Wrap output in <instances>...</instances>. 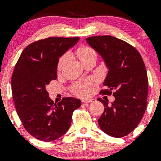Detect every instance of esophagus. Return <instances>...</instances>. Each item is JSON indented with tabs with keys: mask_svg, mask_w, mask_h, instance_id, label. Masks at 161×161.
<instances>
[{
	"mask_svg": "<svg viewBox=\"0 0 161 161\" xmlns=\"http://www.w3.org/2000/svg\"><path fill=\"white\" fill-rule=\"evenodd\" d=\"M95 100L94 98H84L82 100L83 103H90V102H94Z\"/></svg>",
	"mask_w": 161,
	"mask_h": 161,
	"instance_id": "1",
	"label": "esophagus"
}]
</instances>
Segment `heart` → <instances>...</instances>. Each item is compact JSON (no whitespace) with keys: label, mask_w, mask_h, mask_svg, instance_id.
<instances>
[{"label":"heart","mask_w":161,"mask_h":161,"mask_svg":"<svg viewBox=\"0 0 161 161\" xmlns=\"http://www.w3.org/2000/svg\"><path fill=\"white\" fill-rule=\"evenodd\" d=\"M76 53L81 61H83V60H85L88 57L92 56V55H96L95 51L91 47H87V46H82V47H79L76 51ZM66 60H67V54L64 55L60 59L58 64V69H61V67L65 64ZM92 86V82H91L79 83L75 87V92L79 95H87L91 92Z\"/></svg>","instance_id":"b5f03b06"}]
</instances>
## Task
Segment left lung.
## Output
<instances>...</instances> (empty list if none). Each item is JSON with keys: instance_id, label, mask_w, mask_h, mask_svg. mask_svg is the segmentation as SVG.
<instances>
[{"instance_id": "left-lung-1", "label": "left lung", "mask_w": 161, "mask_h": 161, "mask_svg": "<svg viewBox=\"0 0 161 161\" xmlns=\"http://www.w3.org/2000/svg\"><path fill=\"white\" fill-rule=\"evenodd\" d=\"M86 42L102 57L108 68L103 86L108 89L103 94H111L115 101L97 98L104 106L98 125L108 136L121 138L137 127L147 107V71L141 55L127 42L110 36H93Z\"/></svg>"}]
</instances>
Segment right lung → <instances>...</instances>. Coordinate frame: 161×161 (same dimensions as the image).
I'll return each instance as SVG.
<instances>
[{
    "label": "right lung",
    "mask_w": 161,
    "mask_h": 161,
    "mask_svg": "<svg viewBox=\"0 0 161 161\" xmlns=\"http://www.w3.org/2000/svg\"><path fill=\"white\" fill-rule=\"evenodd\" d=\"M79 41V37H51L28 45L13 73L11 86L16 112L25 130L33 137L52 142L69 129L72 116L81 106L75 97L53 103L46 86L57 78L59 58Z\"/></svg>",
    "instance_id": "right-lung-1"
}]
</instances>
